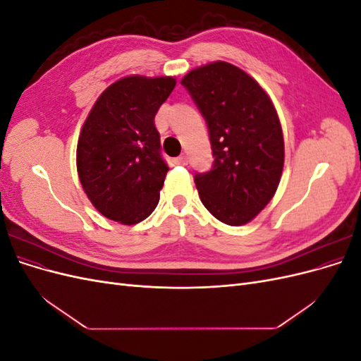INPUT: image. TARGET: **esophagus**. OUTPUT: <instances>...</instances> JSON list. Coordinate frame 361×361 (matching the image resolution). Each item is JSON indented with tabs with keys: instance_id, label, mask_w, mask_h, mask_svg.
<instances>
[{
	"instance_id": "obj_1",
	"label": "esophagus",
	"mask_w": 361,
	"mask_h": 361,
	"mask_svg": "<svg viewBox=\"0 0 361 361\" xmlns=\"http://www.w3.org/2000/svg\"><path fill=\"white\" fill-rule=\"evenodd\" d=\"M174 162H176L178 166H187V164H188V158L185 157V155H180V157H178L176 159H174Z\"/></svg>"
}]
</instances>
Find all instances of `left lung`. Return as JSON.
I'll list each match as a JSON object with an SVG mask.
<instances>
[{"mask_svg":"<svg viewBox=\"0 0 361 361\" xmlns=\"http://www.w3.org/2000/svg\"><path fill=\"white\" fill-rule=\"evenodd\" d=\"M206 120L214 166L194 176L200 200L216 220L243 226L274 197L285 141L269 96L248 73L214 61L182 78Z\"/></svg>","mask_w":361,"mask_h":361,"instance_id":"8db88e82","label":"left lung"}]
</instances>
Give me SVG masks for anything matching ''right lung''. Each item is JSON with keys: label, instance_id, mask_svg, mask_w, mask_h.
I'll return each mask as SVG.
<instances>
[{"label": "right lung", "instance_id": "obj_1", "mask_svg": "<svg viewBox=\"0 0 361 361\" xmlns=\"http://www.w3.org/2000/svg\"><path fill=\"white\" fill-rule=\"evenodd\" d=\"M174 85L173 76H125L105 89L85 118L76 170L92 204L113 221L137 224L159 202L169 167L154 120Z\"/></svg>", "mask_w": 361, "mask_h": 361}]
</instances>
